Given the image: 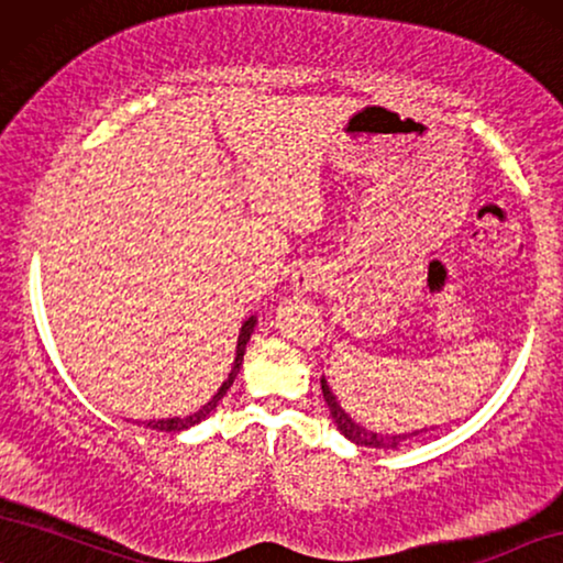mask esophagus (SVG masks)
<instances>
[{
	"label": "esophagus",
	"instance_id": "esophagus-1",
	"mask_svg": "<svg viewBox=\"0 0 563 563\" xmlns=\"http://www.w3.org/2000/svg\"><path fill=\"white\" fill-rule=\"evenodd\" d=\"M322 286V273L317 267H301L294 275V288L298 294H306V290H317Z\"/></svg>",
	"mask_w": 563,
	"mask_h": 563
}]
</instances>
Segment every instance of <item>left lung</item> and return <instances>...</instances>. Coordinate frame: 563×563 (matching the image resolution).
Masks as SVG:
<instances>
[{
    "label": "left lung",
    "instance_id": "left-lung-1",
    "mask_svg": "<svg viewBox=\"0 0 563 563\" xmlns=\"http://www.w3.org/2000/svg\"><path fill=\"white\" fill-rule=\"evenodd\" d=\"M322 395H324L327 408H330L332 421L338 423L340 433H343V437H347L351 441H355V444H361V446H376V450H397V446L405 444V441H408V439L418 437V433H423V431H412V433H395V437H387V433L368 431V429H364V426L355 423L353 418L347 416L343 408H340L338 400H334L332 389L327 387L324 379H322Z\"/></svg>",
    "mask_w": 563,
    "mask_h": 563
}]
</instances>
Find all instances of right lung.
Instances as JSON below:
<instances>
[{"label": "right lung", "instance_id": "add662e5", "mask_svg": "<svg viewBox=\"0 0 563 563\" xmlns=\"http://www.w3.org/2000/svg\"><path fill=\"white\" fill-rule=\"evenodd\" d=\"M254 322H257V319H254V317H249L246 322H244V327H241V334H239V345H236V361H233V368H231L229 379L223 382V387L218 389L216 397H212V400H210L208 405H202V408H199L197 412H191V416H187V418H163V421H147V426H151V429H158V431H184V429H189V426H197L199 421H205V418H208L210 412L218 408V402L223 400V395L229 393V389H231V384H233V379H236V374H239V368H241V361H244L246 343H249V338H252Z\"/></svg>", "mask_w": 563, "mask_h": 563}]
</instances>
